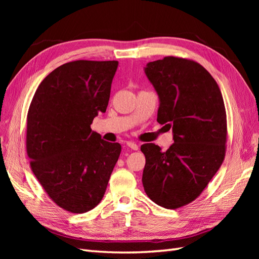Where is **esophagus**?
I'll use <instances>...</instances> for the list:
<instances>
[{
	"mask_svg": "<svg viewBox=\"0 0 259 259\" xmlns=\"http://www.w3.org/2000/svg\"><path fill=\"white\" fill-rule=\"evenodd\" d=\"M126 146H128L131 150H138L139 149V146L137 145L136 142H133V141L126 142Z\"/></svg>",
	"mask_w": 259,
	"mask_h": 259,
	"instance_id": "1",
	"label": "esophagus"
}]
</instances>
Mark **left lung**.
<instances>
[{
  "label": "left lung",
  "instance_id": "obj_1",
  "mask_svg": "<svg viewBox=\"0 0 259 259\" xmlns=\"http://www.w3.org/2000/svg\"><path fill=\"white\" fill-rule=\"evenodd\" d=\"M145 72L160 100L157 121L172 128L174 144L162 152L145 144L142 185L157 205L176 209L200 196L226 155L227 117L217 82L198 62L164 57Z\"/></svg>",
  "mask_w": 259,
  "mask_h": 259
}]
</instances>
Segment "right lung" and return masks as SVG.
I'll return each instance as SVG.
<instances>
[{
    "mask_svg": "<svg viewBox=\"0 0 259 259\" xmlns=\"http://www.w3.org/2000/svg\"><path fill=\"white\" fill-rule=\"evenodd\" d=\"M118 61L76 60L47 75L26 117V153L48 196L83 213L106 192L121 146L104 141L91 123L106 112Z\"/></svg>",
    "mask_w": 259,
    "mask_h": 259,
    "instance_id": "right-lung-1",
    "label": "right lung"
}]
</instances>
